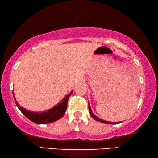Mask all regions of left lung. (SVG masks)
<instances>
[{
	"label": "left lung",
	"instance_id": "8db88e82",
	"mask_svg": "<svg viewBox=\"0 0 158 158\" xmlns=\"http://www.w3.org/2000/svg\"><path fill=\"white\" fill-rule=\"evenodd\" d=\"M88 103H89V102H88ZM88 106H89V110H90V113L91 117H92L93 118H94L96 121H99V122L104 123H109V124H115V123H121V122H119V123L118 122H110V121H107L102 120V119H100L99 118H98L97 116H96V115H95L93 113L92 110H91V108L90 107V104H89Z\"/></svg>",
	"mask_w": 158,
	"mask_h": 158
}]
</instances>
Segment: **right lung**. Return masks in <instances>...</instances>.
Segmentation results:
<instances>
[{
    "mask_svg": "<svg viewBox=\"0 0 158 158\" xmlns=\"http://www.w3.org/2000/svg\"><path fill=\"white\" fill-rule=\"evenodd\" d=\"M73 91H71L69 94L65 96L63 99H62L58 104L54 106L50 110H48L45 112H33L26 110L23 107H20L19 104L17 103L16 98H15V102H16L17 107L21 111V113L30 121H33L34 123H37V124H44V123H49L54 122V121L59 120L62 118L65 113L66 109L68 106V101ZM14 95V94H13Z\"/></svg>",
    "mask_w": 158,
    "mask_h": 158,
    "instance_id": "1",
    "label": "right lung"
}]
</instances>
